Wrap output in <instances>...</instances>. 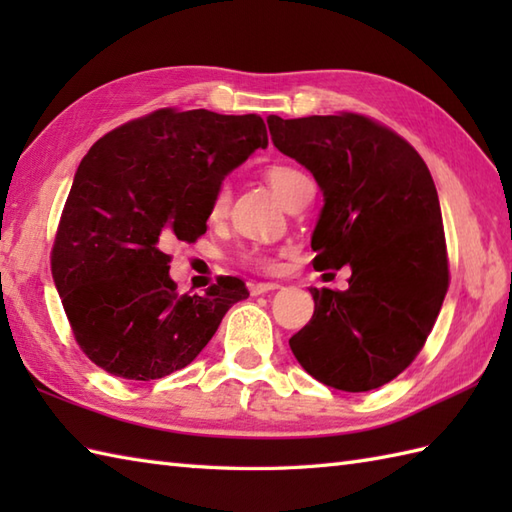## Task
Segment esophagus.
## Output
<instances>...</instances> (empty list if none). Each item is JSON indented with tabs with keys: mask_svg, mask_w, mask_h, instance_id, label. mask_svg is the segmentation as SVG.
Here are the masks:
<instances>
[{
	"mask_svg": "<svg viewBox=\"0 0 512 512\" xmlns=\"http://www.w3.org/2000/svg\"><path fill=\"white\" fill-rule=\"evenodd\" d=\"M281 286L279 284H273V281H270V284H250V295L253 297H259V295H266V292H270V290H279Z\"/></svg>",
	"mask_w": 512,
	"mask_h": 512,
	"instance_id": "1",
	"label": "esophagus"
}]
</instances>
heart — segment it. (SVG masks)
<instances>
[{
	"mask_svg": "<svg viewBox=\"0 0 512 512\" xmlns=\"http://www.w3.org/2000/svg\"><path fill=\"white\" fill-rule=\"evenodd\" d=\"M266 178L268 184L273 187V191L279 195L281 202L288 198V193L295 189V184L303 178V173L295 167L290 165H273L266 171ZM228 200H231V187H228V182H222L220 187H217L215 195H213V202H211V215L217 217L226 211ZM244 259L248 264H253L257 268H264V270H275L277 264L275 259H270L266 255H259V253H246Z\"/></svg>",
	"mask_w": 512,
	"mask_h": 512,
	"instance_id": "1",
	"label": "heart"
}]
</instances>
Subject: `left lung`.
<instances>
[{
	"label": "left lung",
	"mask_w": 512,
	"mask_h": 512,
	"mask_svg": "<svg viewBox=\"0 0 512 512\" xmlns=\"http://www.w3.org/2000/svg\"><path fill=\"white\" fill-rule=\"evenodd\" d=\"M266 123L323 193L314 268H352L345 292L310 290L314 314L290 350L323 385L376 389L418 356L447 295L436 184L407 140L361 114Z\"/></svg>",
	"instance_id": "left-lung-1"
}]
</instances>
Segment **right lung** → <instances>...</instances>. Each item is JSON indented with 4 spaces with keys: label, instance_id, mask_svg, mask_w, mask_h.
<instances>
[{
    "label": "right lung",
    "instance_id": "obj_1",
    "mask_svg": "<svg viewBox=\"0 0 512 512\" xmlns=\"http://www.w3.org/2000/svg\"><path fill=\"white\" fill-rule=\"evenodd\" d=\"M266 147L264 118L209 110H158L96 140L52 248L54 286L92 363L127 380L169 376L248 297L237 277L178 295L162 246L204 235L217 187Z\"/></svg>",
    "mask_w": 512,
    "mask_h": 512
}]
</instances>
